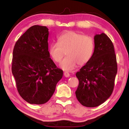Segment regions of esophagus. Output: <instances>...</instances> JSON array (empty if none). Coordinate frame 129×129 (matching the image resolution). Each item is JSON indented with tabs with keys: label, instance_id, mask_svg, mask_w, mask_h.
I'll return each instance as SVG.
<instances>
[{
	"label": "esophagus",
	"instance_id": "1",
	"mask_svg": "<svg viewBox=\"0 0 129 129\" xmlns=\"http://www.w3.org/2000/svg\"><path fill=\"white\" fill-rule=\"evenodd\" d=\"M64 76L66 77H69L70 76V73H68V72H64Z\"/></svg>",
	"mask_w": 129,
	"mask_h": 129
}]
</instances>
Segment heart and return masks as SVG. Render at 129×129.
Masks as SVG:
<instances>
[{
	"mask_svg": "<svg viewBox=\"0 0 129 129\" xmlns=\"http://www.w3.org/2000/svg\"><path fill=\"white\" fill-rule=\"evenodd\" d=\"M95 50V42L92 37L76 31H68L58 37L57 43H52L48 52L56 63H60L66 52V57L60 64L63 70L71 71L78 64H86L92 58Z\"/></svg>",
	"mask_w": 129,
	"mask_h": 129,
	"instance_id": "obj_1",
	"label": "heart"
}]
</instances>
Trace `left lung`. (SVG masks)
<instances>
[{"mask_svg": "<svg viewBox=\"0 0 129 129\" xmlns=\"http://www.w3.org/2000/svg\"><path fill=\"white\" fill-rule=\"evenodd\" d=\"M95 50L90 61L77 72L76 96L83 106L93 108L108 99L114 89L117 65L114 45L105 33L94 36Z\"/></svg>", "mask_w": 129, "mask_h": 129, "instance_id": "1", "label": "left lung"}]
</instances>
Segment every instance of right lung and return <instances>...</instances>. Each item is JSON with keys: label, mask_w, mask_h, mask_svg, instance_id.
I'll return each instance as SVG.
<instances>
[{"label": "right lung", "mask_w": 129, "mask_h": 129, "mask_svg": "<svg viewBox=\"0 0 129 129\" xmlns=\"http://www.w3.org/2000/svg\"><path fill=\"white\" fill-rule=\"evenodd\" d=\"M48 34L46 26H31L13 48L12 74L19 94L30 104L47 103L63 77V70L50 58Z\"/></svg>", "instance_id": "right-lung-1"}]
</instances>
